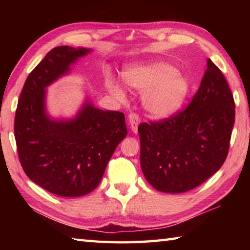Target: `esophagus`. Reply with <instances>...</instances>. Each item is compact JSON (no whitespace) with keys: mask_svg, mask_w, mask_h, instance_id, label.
<instances>
[{"mask_svg":"<svg viewBox=\"0 0 250 250\" xmlns=\"http://www.w3.org/2000/svg\"><path fill=\"white\" fill-rule=\"evenodd\" d=\"M128 122H129V125L131 130H132L133 133H137L138 132V125L140 124V117L137 113L134 112H131L129 113L128 116Z\"/></svg>","mask_w":250,"mask_h":250,"instance_id":"1","label":"esophagus"}]
</instances>
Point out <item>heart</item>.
<instances>
[{"mask_svg":"<svg viewBox=\"0 0 250 250\" xmlns=\"http://www.w3.org/2000/svg\"><path fill=\"white\" fill-rule=\"evenodd\" d=\"M125 83L141 94L146 109L155 117H167L179 109L188 92V82L174 66L156 62L134 66L124 74ZM108 90L116 99L125 100V91L117 80H107Z\"/></svg>","mask_w":250,"mask_h":250,"instance_id":"heart-1","label":"heart"}]
</instances>
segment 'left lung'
Masks as SVG:
<instances>
[{
  "mask_svg": "<svg viewBox=\"0 0 250 250\" xmlns=\"http://www.w3.org/2000/svg\"><path fill=\"white\" fill-rule=\"evenodd\" d=\"M235 101L210 59L189 104L156 122H142L140 163L146 181L164 193H184L216 173L227 158Z\"/></svg>",
  "mask_w": 250,
  "mask_h": 250,
  "instance_id": "1",
  "label": "left lung"
}]
</instances>
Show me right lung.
Returning a JSON list of instances; mask_svg holds the SVG:
<instances>
[{
	"instance_id": "add662e5",
	"label": "right lung",
	"mask_w": 250,
	"mask_h": 250,
	"mask_svg": "<svg viewBox=\"0 0 250 250\" xmlns=\"http://www.w3.org/2000/svg\"><path fill=\"white\" fill-rule=\"evenodd\" d=\"M89 52L69 46L48 52L26 78L15 112V141L25 174L62 197L94 191L128 132L124 113L100 110L89 101L70 120H53L46 113L45 88Z\"/></svg>"
}]
</instances>
